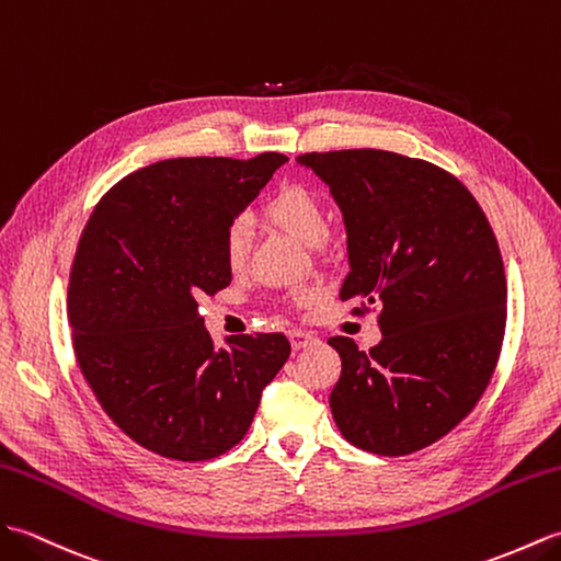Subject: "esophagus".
I'll use <instances>...</instances> for the list:
<instances>
[{
  "mask_svg": "<svg viewBox=\"0 0 561 561\" xmlns=\"http://www.w3.org/2000/svg\"><path fill=\"white\" fill-rule=\"evenodd\" d=\"M290 343L295 351H300V347H307L317 343V335L312 331H302V329H290Z\"/></svg>",
  "mask_w": 561,
  "mask_h": 561,
  "instance_id": "obj_1",
  "label": "esophagus"
}]
</instances>
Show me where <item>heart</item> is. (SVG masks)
I'll list each match as a JSON object with an SVG mask.
<instances>
[{
  "instance_id": "heart-1",
  "label": "heart",
  "mask_w": 561,
  "mask_h": 561,
  "mask_svg": "<svg viewBox=\"0 0 561 561\" xmlns=\"http://www.w3.org/2000/svg\"><path fill=\"white\" fill-rule=\"evenodd\" d=\"M264 216L273 226L290 232L295 240L309 247L321 244L329 232L327 206L309 186L302 184H288L273 194L264 206ZM249 247H252L249 222L244 218L230 220V226L222 232V259H226L230 271H240L244 266ZM314 290L297 293V302L314 300Z\"/></svg>"
}]
</instances>
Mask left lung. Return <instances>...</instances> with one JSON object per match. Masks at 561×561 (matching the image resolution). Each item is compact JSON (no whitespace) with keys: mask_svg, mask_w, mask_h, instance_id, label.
<instances>
[{"mask_svg":"<svg viewBox=\"0 0 561 561\" xmlns=\"http://www.w3.org/2000/svg\"><path fill=\"white\" fill-rule=\"evenodd\" d=\"M347 234L341 300L379 309L381 341L333 335L341 379L329 396L343 437L405 456L449 434L488 389L506 327L494 232L463 184L427 160L377 148L305 153Z\"/></svg>","mask_w":561,"mask_h":561,"instance_id":"obj_1","label":"left lung"}]
</instances>
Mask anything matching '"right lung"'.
I'll use <instances>...</instances> for the list:
<instances>
[{"instance_id": "1", "label": "right lung", "mask_w": 561, "mask_h": 561, "mask_svg": "<svg viewBox=\"0 0 561 561\" xmlns=\"http://www.w3.org/2000/svg\"><path fill=\"white\" fill-rule=\"evenodd\" d=\"M285 160H160L119 180L85 222L67 297L73 353L110 420L148 451H230L290 357L283 333L230 335L218 351L198 314L232 278L222 232Z\"/></svg>"}]
</instances>
